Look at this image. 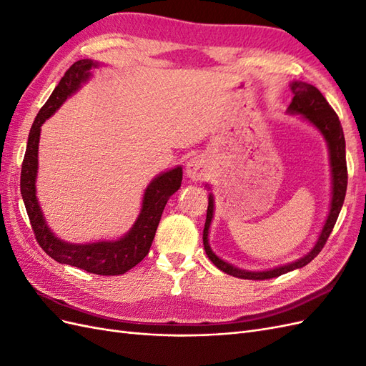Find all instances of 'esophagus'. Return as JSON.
Here are the masks:
<instances>
[{"instance_id":"1","label":"esophagus","mask_w":366,"mask_h":366,"mask_svg":"<svg viewBox=\"0 0 366 366\" xmlns=\"http://www.w3.org/2000/svg\"><path fill=\"white\" fill-rule=\"evenodd\" d=\"M207 174V162L203 157H192L186 163V177L192 182L203 180Z\"/></svg>"}]
</instances>
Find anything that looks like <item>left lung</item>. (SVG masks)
<instances>
[{
  "instance_id": "left-lung-1",
  "label": "left lung",
  "mask_w": 366,
  "mask_h": 366,
  "mask_svg": "<svg viewBox=\"0 0 366 366\" xmlns=\"http://www.w3.org/2000/svg\"><path fill=\"white\" fill-rule=\"evenodd\" d=\"M290 90L293 93L292 104L287 108V114L290 116H301L302 120L308 122L315 129L320 132V136L324 137L327 148H328V159H330V172H331V200H330V210L327 214V219L320 229V234L315 242V246L310 249L304 257L297 258L296 261L287 262L284 265H278V267L267 269V270H247L237 267V265L224 261L219 258L218 254L212 250L209 244V229L212 224L214 212H215V198L214 194L209 192V206L206 214V223L203 230V244L206 254L209 259L212 261L217 267L227 274L235 276V278L241 280H270L281 276L284 273H289L292 270L301 269L307 265L310 261H313L319 252L322 250L325 242L333 230L336 219L340 214V209L345 200L347 192V159H345V137H343V129L339 122L337 114L335 109L330 107L327 99L322 96L316 86L312 84H307L302 81H293L290 82ZM204 187L210 191V186L206 183Z\"/></svg>"
}]
</instances>
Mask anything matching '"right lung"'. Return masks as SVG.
Returning <instances> with one entry per match:
<instances>
[{"instance_id": "obj_1", "label": "right lung", "mask_w": 366, "mask_h": 366, "mask_svg": "<svg viewBox=\"0 0 366 366\" xmlns=\"http://www.w3.org/2000/svg\"><path fill=\"white\" fill-rule=\"evenodd\" d=\"M102 62L93 59L74 62L64 74L58 86L54 88L49 101L39 109L27 139L26 156L23 169H21V195H23L30 224L39 246L50 258L94 274L114 276L127 273L148 254L152 239L156 237L163 209L171 195L180 189L183 169L182 166H175V168L154 177L143 192L140 214L124 237L94 242H70L54 235L44 217L36 195L41 127L44 122L58 112L69 97L79 92L82 85L92 79L93 70L102 67Z\"/></svg>"}]
</instances>
